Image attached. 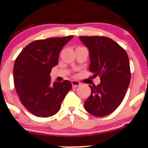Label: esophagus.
Returning a JSON list of instances; mask_svg holds the SVG:
<instances>
[{
	"mask_svg": "<svg viewBox=\"0 0 148 148\" xmlns=\"http://www.w3.org/2000/svg\"><path fill=\"white\" fill-rule=\"evenodd\" d=\"M71 84H72L73 87H77L80 85V83H79V82H77V81L73 80V81H71Z\"/></svg>",
	"mask_w": 148,
	"mask_h": 148,
	"instance_id": "obj_1",
	"label": "esophagus"
}]
</instances>
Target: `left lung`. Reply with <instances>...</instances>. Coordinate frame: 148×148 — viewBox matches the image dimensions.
Wrapping results in <instances>:
<instances>
[{
    "label": "left lung",
    "instance_id": "obj_1",
    "mask_svg": "<svg viewBox=\"0 0 148 148\" xmlns=\"http://www.w3.org/2000/svg\"><path fill=\"white\" fill-rule=\"evenodd\" d=\"M89 51V71L100 77L97 86H91V93L84 103L90 114L98 117L113 113L123 100L130 84L129 59L125 50L111 38L80 36Z\"/></svg>",
    "mask_w": 148,
    "mask_h": 148
}]
</instances>
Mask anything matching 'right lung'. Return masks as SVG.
Returning a JSON list of instances; mask_svg holds the SVG:
<instances>
[{
  "label": "right lung",
  "mask_w": 148,
  "mask_h": 148,
  "mask_svg": "<svg viewBox=\"0 0 148 148\" xmlns=\"http://www.w3.org/2000/svg\"><path fill=\"white\" fill-rule=\"evenodd\" d=\"M74 37H52L32 42L16 58L13 68L14 85L20 100L32 114L47 118L56 114L72 88L71 83L51 82L50 72L58 64L64 46Z\"/></svg>",
  "instance_id": "right-lung-1"
}]
</instances>
